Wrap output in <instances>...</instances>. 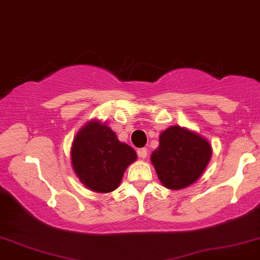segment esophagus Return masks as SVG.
<instances>
[{
    "mask_svg": "<svg viewBox=\"0 0 260 260\" xmlns=\"http://www.w3.org/2000/svg\"><path fill=\"white\" fill-rule=\"evenodd\" d=\"M138 155H139V157L141 158V159H145L147 157V148H140V150H138Z\"/></svg>",
    "mask_w": 260,
    "mask_h": 260,
    "instance_id": "34e87169",
    "label": "esophagus"
}]
</instances>
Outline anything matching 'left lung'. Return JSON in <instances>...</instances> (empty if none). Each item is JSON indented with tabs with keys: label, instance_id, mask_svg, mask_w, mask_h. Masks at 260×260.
Returning <instances> with one entry per match:
<instances>
[{
	"label": "left lung",
	"instance_id": "1",
	"mask_svg": "<svg viewBox=\"0 0 260 260\" xmlns=\"http://www.w3.org/2000/svg\"><path fill=\"white\" fill-rule=\"evenodd\" d=\"M212 152V145L205 137L176 124L160 133L159 146L150 159L161 184L166 189L179 190L202 176Z\"/></svg>",
	"mask_w": 260,
	"mask_h": 260
}]
</instances>
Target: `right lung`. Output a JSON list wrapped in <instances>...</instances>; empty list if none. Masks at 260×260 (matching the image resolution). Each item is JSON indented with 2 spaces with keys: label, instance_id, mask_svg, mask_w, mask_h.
Masks as SVG:
<instances>
[{
  "label": "right lung",
  "instance_id": "obj_1",
  "mask_svg": "<svg viewBox=\"0 0 260 260\" xmlns=\"http://www.w3.org/2000/svg\"><path fill=\"white\" fill-rule=\"evenodd\" d=\"M71 166L79 182L95 192L119 188L126 169L137 160V152L117 139L106 122L90 120L78 131L71 146Z\"/></svg>",
  "mask_w": 260,
  "mask_h": 260
}]
</instances>
